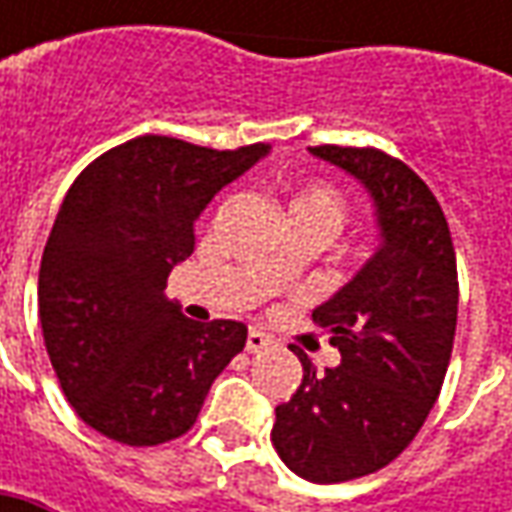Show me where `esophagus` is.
Wrapping results in <instances>:
<instances>
[{
    "label": "esophagus",
    "mask_w": 512,
    "mask_h": 512,
    "mask_svg": "<svg viewBox=\"0 0 512 512\" xmlns=\"http://www.w3.org/2000/svg\"><path fill=\"white\" fill-rule=\"evenodd\" d=\"M270 336H265V333H262V330H247V342H245V347H247V353H262V350H265V347H270Z\"/></svg>",
    "instance_id": "34e87169"
}]
</instances>
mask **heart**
<instances>
[{"label": "heart", "instance_id": "heart-1", "mask_svg": "<svg viewBox=\"0 0 512 512\" xmlns=\"http://www.w3.org/2000/svg\"><path fill=\"white\" fill-rule=\"evenodd\" d=\"M344 216H347L344 199L327 185H310L290 199V219H313L325 225L330 233H336L344 225Z\"/></svg>", "mask_w": 512, "mask_h": 512}]
</instances>
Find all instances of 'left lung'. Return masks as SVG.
I'll use <instances>...</instances> for the list:
<instances>
[{"mask_svg":"<svg viewBox=\"0 0 512 512\" xmlns=\"http://www.w3.org/2000/svg\"><path fill=\"white\" fill-rule=\"evenodd\" d=\"M373 202L379 247L313 310L339 350L325 373L296 350L302 384L276 407L270 439L307 482L376 473L416 439L450 364L459 282L442 207L404 162L376 148H307Z\"/></svg>","mask_w":512,"mask_h":512,"instance_id":"1","label":"left lung"}]
</instances>
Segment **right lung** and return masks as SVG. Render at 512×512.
I'll return each instance as SVG.
<instances>
[{
    "instance_id": "obj_1",
    "label": "right lung",
    "mask_w": 512,
    "mask_h": 512,
    "mask_svg": "<svg viewBox=\"0 0 512 512\" xmlns=\"http://www.w3.org/2000/svg\"><path fill=\"white\" fill-rule=\"evenodd\" d=\"M270 145L210 150L139 136L82 170L39 267L50 364L79 419L130 447L187 433L247 327L193 322L165 296L210 199Z\"/></svg>"
}]
</instances>
